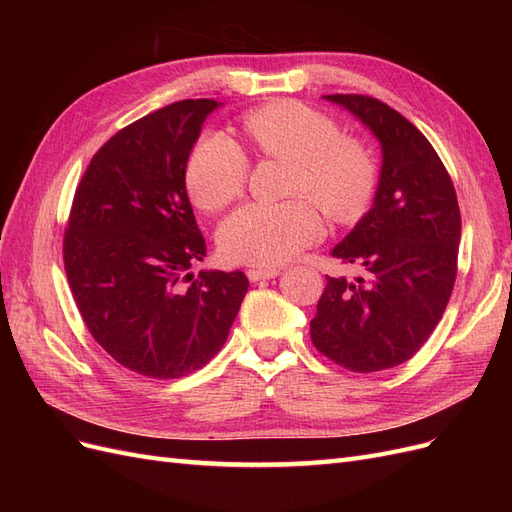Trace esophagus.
Masks as SVG:
<instances>
[{
    "instance_id": "1",
    "label": "esophagus",
    "mask_w": 512,
    "mask_h": 512,
    "mask_svg": "<svg viewBox=\"0 0 512 512\" xmlns=\"http://www.w3.org/2000/svg\"><path fill=\"white\" fill-rule=\"evenodd\" d=\"M280 275V269H247V277L252 282H260V280H273V277Z\"/></svg>"
}]
</instances>
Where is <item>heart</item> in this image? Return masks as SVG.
<instances>
[{"label": "heart", "instance_id": "obj_1", "mask_svg": "<svg viewBox=\"0 0 512 512\" xmlns=\"http://www.w3.org/2000/svg\"><path fill=\"white\" fill-rule=\"evenodd\" d=\"M241 130L258 156L292 162L288 194L294 198L247 203L228 215L218 243L232 262L280 267L320 237L322 220L315 202L331 220L352 222L376 194L380 166L374 151L361 138L342 134L337 121L318 108L273 100L245 113ZM247 168L243 149L230 136L203 134L185 164L192 203L207 213L222 211L241 196Z\"/></svg>", "mask_w": 512, "mask_h": 512}]
</instances>
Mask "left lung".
I'll use <instances>...</instances> for the list:
<instances>
[{
  "label": "left lung",
  "instance_id": "left-lung-1",
  "mask_svg": "<svg viewBox=\"0 0 512 512\" xmlns=\"http://www.w3.org/2000/svg\"><path fill=\"white\" fill-rule=\"evenodd\" d=\"M382 145L371 207L333 258L363 271L327 277L309 333L318 352L359 374L412 359L436 329L457 275L461 213L451 175L423 132L371 96L335 94Z\"/></svg>",
  "mask_w": 512,
  "mask_h": 512
}]
</instances>
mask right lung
Returning <instances> with one entry per match:
<instances>
[{"label": "right lung", "mask_w": 512, "mask_h": 512, "mask_svg": "<svg viewBox=\"0 0 512 512\" xmlns=\"http://www.w3.org/2000/svg\"><path fill=\"white\" fill-rule=\"evenodd\" d=\"M209 98L153 111L98 149L76 188L64 267L96 342L130 371L181 378L224 346L247 292L243 271L190 273L207 245L185 192V164Z\"/></svg>", "instance_id": "add662e5"}]
</instances>
